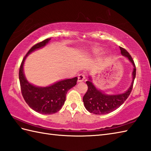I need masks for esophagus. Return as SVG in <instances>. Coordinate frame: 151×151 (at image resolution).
<instances>
[{
  "mask_svg": "<svg viewBox=\"0 0 151 151\" xmlns=\"http://www.w3.org/2000/svg\"><path fill=\"white\" fill-rule=\"evenodd\" d=\"M86 78V75L84 73L80 74L78 76V82H82Z\"/></svg>",
  "mask_w": 151,
  "mask_h": 151,
  "instance_id": "1",
  "label": "esophagus"
}]
</instances>
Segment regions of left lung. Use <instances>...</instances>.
I'll list each match as a JSON object with an SVG mask.
<instances>
[{
  "mask_svg": "<svg viewBox=\"0 0 151 151\" xmlns=\"http://www.w3.org/2000/svg\"><path fill=\"white\" fill-rule=\"evenodd\" d=\"M120 50L122 55L127 57L134 67L132 73L133 81L129 89L123 94L107 95H105L95 88L93 84L91 82V78L88 81H86L88 85V91L83 97V102L88 111L97 115H103L109 114L116 110L121 105L124 103L127 98L130 95L133 88L134 79L136 77V65L128 51L123 47H120Z\"/></svg>",
  "mask_w": 151,
  "mask_h": 151,
  "instance_id": "obj_1",
  "label": "left lung"
}]
</instances>
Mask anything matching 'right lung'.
<instances>
[{
    "label": "right lung",
    "instance_id": "1",
    "mask_svg": "<svg viewBox=\"0 0 151 151\" xmlns=\"http://www.w3.org/2000/svg\"><path fill=\"white\" fill-rule=\"evenodd\" d=\"M50 40V38H48L37 43L28 50L22 59L19 72L21 91L25 102L34 111L46 115L55 114L62 108L65 102L67 91L76 84L78 80L77 77L66 79L45 88L36 87L27 81L23 73L25 58L28 54L44 47Z\"/></svg>",
    "mask_w": 151,
    "mask_h": 151
}]
</instances>
